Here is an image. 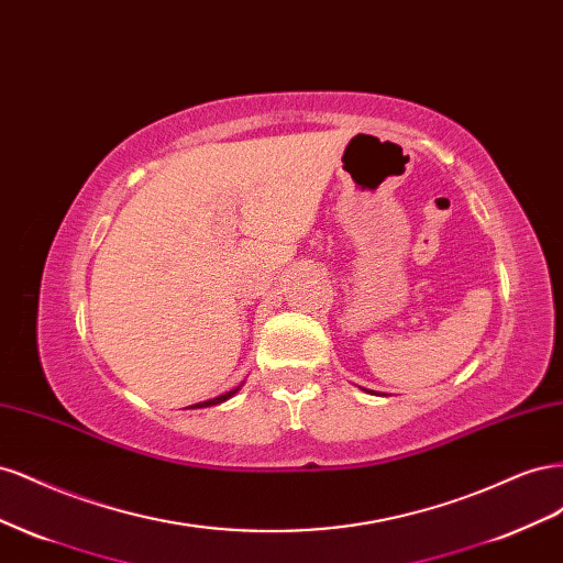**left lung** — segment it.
Here are the masks:
<instances>
[{
  "label": "left lung",
  "instance_id": "obj_1",
  "mask_svg": "<svg viewBox=\"0 0 563 563\" xmlns=\"http://www.w3.org/2000/svg\"><path fill=\"white\" fill-rule=\"evenodd\" d=\"M366 391H371V395H376V391H373V389H366Z\"/></svg>",
  "mask_w": 563,
  "mask_h": 563
}]
</instances>
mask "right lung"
<instances>
[{"label":"right lung","instance_id":"add662e5","mask_svg":"<svg viewBox=\"0 0 563 563\" xmlns=\"http://www.w3.org/2000/svg\"><path fill=\"white\" fill-rule=\"evenodd\" d=\"M242 385H244V383H242ZM242 385H240V387H234V389H230V391H225V395H218V397H213V399L199 401V404H192V406H187V408H209V406H218V404H223V401H228L230 397H234L236 391L242 389Z\"/></svg>","mask_w":563,"mask_h":563}]
</instances>
